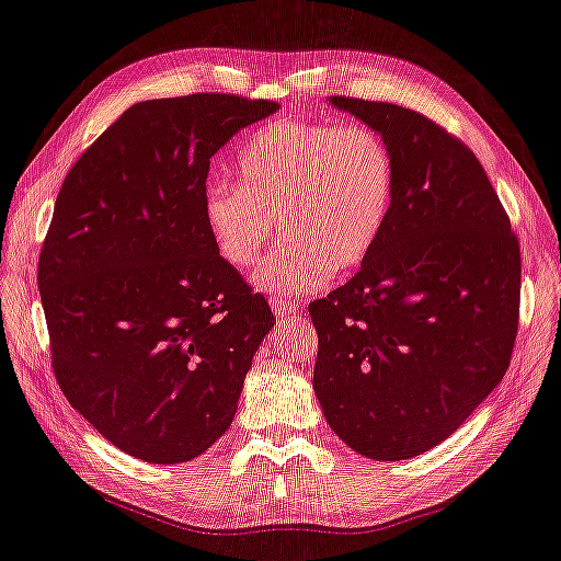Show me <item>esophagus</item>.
Masks as SVG:
<instances>
[{"label":"esophagus","mask_w":561,"mask_h":561,"mask_svg":"<svg viewBox=\"0 0 561 561\" xmlns=\"http://www.w3.org/2000/svg\"><path fill=\"white\" fill-rule=\"evenodd\" d=\"M271 307L277 316H282V319H286V316H296L298 313V305L296 302H286L282 298H271Z\"/></svg>","instance_id":"esophagus-1"}]
</instances>
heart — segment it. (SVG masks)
I'll return each mask as SVG.
<instances>
[{
	"instance_id": "obj_1",
	"label": "heart",
	"mask_w": 561,
	"mask_h": 561,
	"mask_svg": "<svg viewBox=\"0 0 561 561\" xmlns=\"http://www.w3.org/2000/svg\"><path fill=\"white\" fill-rule=\"evenodd\" d=\"M238 183H210L204 222L229 265L250 271L277 233L288 242L256 273L263 290L300 298L371 256L389 222L397 169L367 126L282 118L238 153Z\"/></svg>"
}]
</instances>
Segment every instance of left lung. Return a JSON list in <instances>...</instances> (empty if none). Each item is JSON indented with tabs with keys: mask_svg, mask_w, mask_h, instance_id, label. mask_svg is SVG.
Returning <instances> with one entry per match:
<instances>
[{
	"mask_svg": "<svg viewBox=\"0 0 561 561\" xmlns=\"http://www.w3.org/2000/svg\"><path fill=\"white\" fill-rule=\"evenodd\" d=\"M330 103L380 133L397 192L359 273L309 305L313 392L351 449L405 460L445 443L504 378L518 334L520 248L460 139L392 103Z\"/></svg>",
	"mask_w": 561,
	"mask_h": 561,
	"instance_id": "8db88e82",
	"label": "left lung"
}]
</instances>
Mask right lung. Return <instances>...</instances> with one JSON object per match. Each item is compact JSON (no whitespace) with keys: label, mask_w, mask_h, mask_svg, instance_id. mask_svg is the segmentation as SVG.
<instances>
[{"label":"right lung","mask_w":561,"mask_h":561,"mask_svg":"<svg viewBox=\"0 0 561 561\" xmlns=\"http://www.w3.org/2000/svg\"><path fill=\"white\" fill-rule=\"evenodd\" d=\"M273 101L192 93L128 107L72 164L38 259L53 369L103 437L156 466L233 422L275 316L204 222L210 158Z\"/></svg>","instance_id":"obj_1"}]
</instances>
